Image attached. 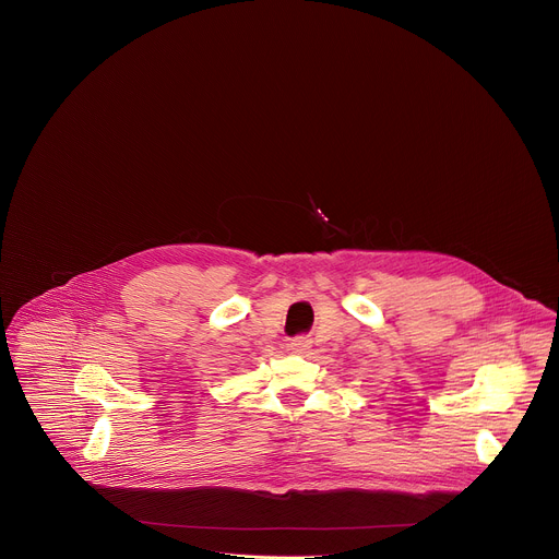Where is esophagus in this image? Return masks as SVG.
Listing matches in <instances>:
<instances>
[{
	"label": "esophagus",
	"instance_id": "esophagus-1",
	"mask_svg": "<svg viewBox=\"0 0 559 559\" xmlns=\"http://www.w3.org/2000/svg\"><path fill=\"white\" fill-rule=\"evenodd\" d=\"M289 348H292L294 353H300V355H302V353H307V350L311 348V340H309V337H302V335H300V337H294V340L289 342Z\"/></svg>",
	"mask_w": 559,
	"mask_h": 559
}]
</instances>
